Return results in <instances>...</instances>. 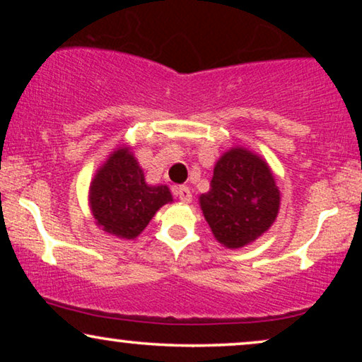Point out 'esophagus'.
Wrapping results in <instances>:
<instances>
[{
    "instance_id": "1",
    "label": "esophagus",
    "mask_w": 362,
    "mask_h": 362,
    "mask_svg": "<svg viewBox=\"0 0 362 362\" xmlns=\"http://www.w3.org/2000/svg\"><path fill=\"white\" fill-rule=\"evenodd\" d=\"M175 196L181 202H191V199H192V194H191L189 187H187V186H177V187H175Z\"/></svg>"
}]
</instances>
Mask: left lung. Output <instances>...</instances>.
Instances as JSON below:
<instances>
[{
	"label": "left lung",
	"mask_w": 362,
	"mask_h": 362,
	"mask_svg": "<svg viewBox=\"0 0 362 362\" xmlns=\"http://www.w3.org/2000/svg\"><path fill=\"white\" fill-rule=\"evenodd\" d=\"M202 214L222 245L239 249L274 224L280 191L267 163L244 148H232L216 163L211 191L199 197Z\"/></svg>",
	"instance_id": "1"
}]
</instances>
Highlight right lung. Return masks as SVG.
<instances>
[{"label":"right lung","instance_id":"add662e5","mask_svg":"<svg viewBox=\"0 0 362 362\" xmlns=\"http://www.w3.org/2000/svg\"><path fill=\"white\" fill-rule=\"evenodd\" d=\"M170 201L168 186L146 185L128 148L113 151L90 185V207L97 224L122 239H135Z\"/></svg>","mask_w":362,"mask_h":362}]
</instances>
